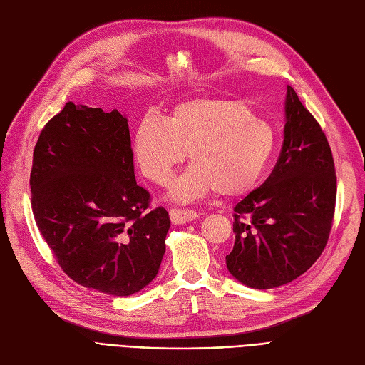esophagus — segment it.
Wrapping results in <instances>:
<instances>
[{
	"instance_id": "1",
	"label": "esophagus",
	"mask_w": 365,
	"mask_h": 365,
	"mask_svg": "<svg viewBox=\"0 0 365 365\" xmlns=\"http://www.w3.org/2000/svg\"><path fill=\"white\" fill-rule=\"evenodd\" d=\"M169 215H170L172 224H175V225L190 222V220L197 217V213L193 212V210H180V208H172Z\"/></svg>"
}]
</instances>
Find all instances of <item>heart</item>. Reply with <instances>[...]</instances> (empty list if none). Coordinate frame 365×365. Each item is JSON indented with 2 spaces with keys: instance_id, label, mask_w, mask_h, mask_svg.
Returning <instances> with one entry per match:
<instances>
[{
  "instance_id": "1",
  "label": "heart",
  "mask_w": 365,
  "mask_h": 365,
  "mask_svg": "<svg viewBox=\"0 0 365 365\" xmlns=\"http://www.w3.org/2000/svg\"><path fill=\"white\" fill-rule=\"evenodd\" d=\"M275 135L267 120L227 97H196L176 105L168 118L143 117L134 134L140 170L158 184L169 182L185 160L192 164L169 190L175 202H192L219 192L239 196L257 184L271 160Z\"/></svg>"
}]
</instances>
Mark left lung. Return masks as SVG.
Returning <instances> with one entry per match:
<instances>
[{
  "instance_id": "obj_1",
  "label": "left lung",
  "mask_w": 365,
  "mask_h": 365,
  "mask_svg": "<svg viewBox=\"0 0 365 365\" xmlns=\"http://www.w3.org/2000/svg\"><path fill=\"white\" fill-rule=\"evenodd\" d=\"M336 176L324 132L286 86L280 158L269 178L235 205L227 268L242 284L272 289L322 256L332 227Z\"/></svg>"
}]
</instances>
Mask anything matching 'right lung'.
I'll use <instances>...</instances> for the list:
<instances>
[{"mask_svg":"<svg viewBox=\"0 0 365 365\" xmlns=\"http://www.w3.org/2000/svg\"><path fill=\"white\" fill-rule=\"evenodd\" d=\"M30 189L41 235L76 283L128 297L157 277L170 217L149 212L137 185L126 115L68 102L38 138Z\"/></svg>","mask_w":365,"mask_h":365,"instance_id":"obj_1","label":"right lung"}]
</instances>
